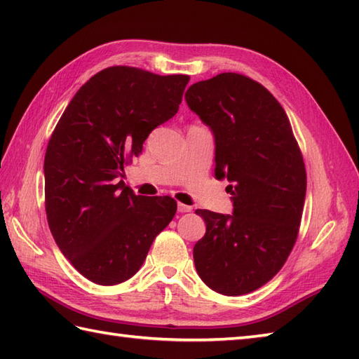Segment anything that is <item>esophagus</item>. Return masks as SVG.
Listing matches in <instances>:
<instances>
[{
    "label": "esophagus",
    "mask_w": 359,
    "mask_h": 359,
    "mask_svg": "<svg viewBox=\"0 0 359 359\" xmlns=\"http://www.w3.org/2000/svg\"><path fill=\"white\" fill-rule=\"evenodd\" d=\"M193 210V207H188V205H185V203H177V211L180 212V215H184V212H189Z\"/></svg>",
    "instance_id": "esophagus-1"
}]
</instances>
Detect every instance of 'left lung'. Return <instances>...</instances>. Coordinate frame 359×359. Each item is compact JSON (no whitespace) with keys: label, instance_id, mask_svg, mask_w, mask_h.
I'll list each match as a JSON object with an SVG mask.
<instances>
[{"label":"left lung","instance_id":"1","mask_svg":"<svg viewBox=\"0 0 359 359\" xmlns=\"http://www.w3.org/2000/svg\"><path fill=\"white\" fill-rule=\"evenodd\" d=\"M185 100L215 135V175L230 182L233 202V215L196 210L207 225L196 270L220 294H247L282 269L296 242L307 189L301 149L279 102L245 75L197 81Z\"/></svg>","mask_w":359,"mask_h":359}]
</instances>
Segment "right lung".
<instances>
[{
  "label": "right lung",
  "instance_id": "obj_1",
  "mask_svg": "<svg viewBox=\"0 0 359 359\" xmlns=\"http://www.w3.org/2000/svg\"><path fill=\"white\" fill-rule=\"evenodd\" d=\"M188 75L112 66L83 85L53 129L44 156L46 215L65 257L100 285L140 270L152 241L171 222V197L135 196L125 165L179 111Z\"/></svg>",
  "mask_w": 359,
  "mask_h": 359
}]
</instances>
